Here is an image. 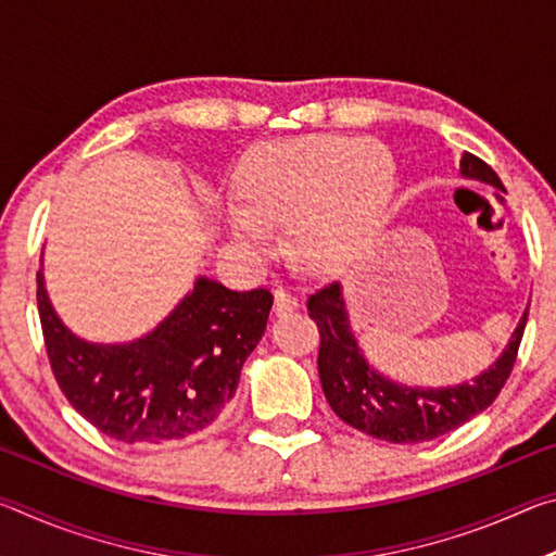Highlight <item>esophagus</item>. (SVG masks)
I'll use <instances>...</instances> for the list:
<instances>
[{
	"instance_id": "obj_1",
	"label": "esophagus",
	"mask_w": 556,
	"mask_h": 556,
	"mask_svg": "<svg viewBox=\"0 0 556 556\" xmlns=\"http://www.w3.org/2000/svg\"><path fill=\"white\" fill-rule=\"evenodd\" d=\"M299 308V299L291 296L289 291L285 289H277L275 291V316H285V314H291L296 312Z\"/></svg>"
}]
</instances>
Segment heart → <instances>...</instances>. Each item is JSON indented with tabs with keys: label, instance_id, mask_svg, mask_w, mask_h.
Here are the masks:
<instances>
[{
	"label": "heart",
	"instance_id": "obj_1",
	"mask_svg": "<svg viewBox=\"0 0 556 556\" xmlns=\"http://www.w3.org/2000/svg\"><path fill=\"white\" fill-rule=\"evenodd\" d=\"M397 168L378 139L308 135L260 147L244 159L225 208L232 242L250 257L269 250L285 223L287 250L301 269L333 275L372 250L390 218Z\"/></svg>",
	"mask_w": 556,
	"mask_h": 556
}]
</instances>
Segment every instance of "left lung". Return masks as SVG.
I'll return each mask as SVG.
<instances>
[{
	"instance_id": "1",
	"label": "left lung",
	"mask_w": 556,
	"mask_h": 556,
	"mask_svg": "<svg viewBox=\"0 0 556 556\" xmlns=\"http://www.w3.org/2000/svg\"><path fill=\"white\" fill-rule=\"evenodd\" d=\"M458 172L466 181L493 186L505 193L493 168L473 154L460 156ZM306 306L321 331L318 378L331 409L345 425L392 444H419L444 437L491 407L510 378L530 312L527 304L503 353L476 378L441 388H419L390 378L368 361L353 331L341 281L318 289L308 296Z\"/></svg>"
}]
</instances>
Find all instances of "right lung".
<instances>
[{
    "label": "right lung",
    "mask_w": 556,
    "mask_h": 556,
    "mask_svg": "<svg viewBox=\"0 0 556 556\" xmlns=\"http://www.w3.org/2000/svg\"><path fill=\"white\" fill-rule=\"evenodd\" d=\"M36 281L46 351L73 409L102 434L147 446L193 437L220 417L275 301L267 289L232 291L199 275L149 333L92 343L55 314L43 257Z\"/></svg>",
    "instance_id": "right-lung-1"
}]
</instances>
